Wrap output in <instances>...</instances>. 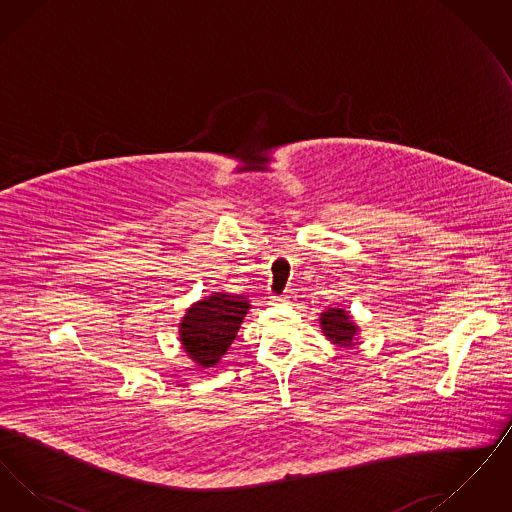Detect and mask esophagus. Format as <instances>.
Here are the masks:
<instances>
[{"label":"esophagus","mask_w":512,"mask_h":512,"mask_svg":"<svg viewBox=\"0 0 512 512\" xmlns=\"http://www.w3.org/2000/svg\"><path fill=\"white\" fill-rule=\"evenodd\" d=\"M272 301H276V303H290V299H292V293H280V295H272L270 297Z\"/></svg>","instance_id":"obj_1"}]
</instances>
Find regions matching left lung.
Here are the masks:
<instances>
[{"label":"left lung","mask_w":512,"mask_h":512,"mask_svg":"<svg viewBox=\"0 0 512 512\" xmlns=\"http://www.w3.org/2000/svg\"><path fill=\"white\" fill-rule=\"evenodd\" d=\"M320 324H322V330L324 334L334 341V343H340V345H353V336L357 332L355 324L351 322L349 315L341 309H330L326 313L320 315Z\"/></svg>","instance_id":"obj_1"}]
</instances>
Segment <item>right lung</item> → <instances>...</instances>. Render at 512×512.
<instances>
[{"instance_id": "add662e5", "label": "right lung", "mask_w": 512, "mask_h": 512, "mask_svg": "<svg viewBox=\"0 0 512 512\" xmlns=\"http://www.w3.org/2000/svg\"><path fill=\"white\" fill-rule=\"evenodd\" d=\"M249 305L242 295L217 293L195 303L180 324V341L199 366L219 363L236 338Z\"/></svg>"}]
</instances>
